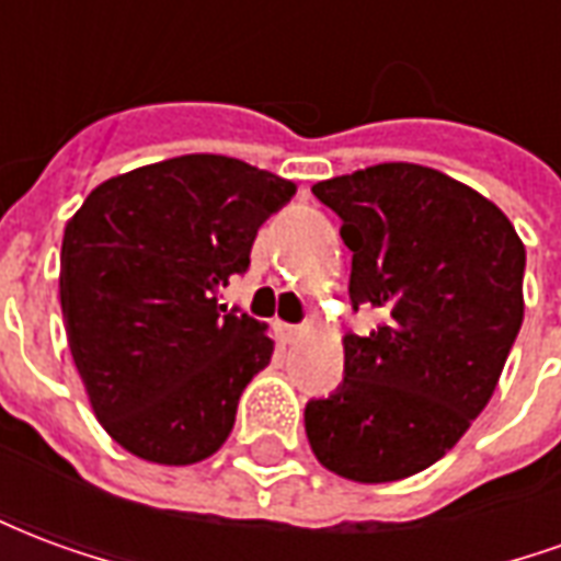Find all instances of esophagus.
Wrapping results in <instances>:
<instances>
[{
	"mask_svg": "<svg viewBox=\"0 0 561 561\" xmlns=\"http://www.w3.org/2000/svg\"><path fill=\"white\" fill-rule=\"evenodd\" d=\"M276 333H279V340L288 342V345L304 336V330L297 328V324H276Z\"/></svg>",
	"mask_w": 561,
	"mask_h": 561,
	"instance_id": "1",
	"label": "esophagus"
}]
</instances>
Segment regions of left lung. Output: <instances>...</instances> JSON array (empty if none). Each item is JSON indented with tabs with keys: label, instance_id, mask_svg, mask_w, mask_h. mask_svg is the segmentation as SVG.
<instances>
[{
	"label": "left lung",
	"instance_id": "left-lung-1",
	"mask_svg": "<svg viewBox=\"0 0 561 561\" xmlns=\"http://www.w3.org/2000/svg\"><path fill=\"white\" fill-rule=\"evenodd\" d=\"M342 219L354 309L345 378L306 405V438L333 474L390 483L430 469L493 397L523 324L526 245L493 201L423 164L388 161L312 185Z\"/></svg>",
	"mask_w": 561,
	"mask_h": 561
}]
</instances>
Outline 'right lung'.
Segmentation results:
<instances>
[{
  "instance_id": "add662e5",
  "label": "right lung",
  "mask_w": 561,
  "mask_h": 561,
  "mask_svg": "<svg viewBox=\"0 0 561 561\" xmlns=\"http://www.w3.org/2000/svg\"><path fill=\"white\" fill-rule=\"evenodd\" d=\"M297 192L228 156H176L95 185L68 219L59 304L104 433L159 466L213 457L270 364L267 324L221 316L257 228Z\"/></svg>"
}]
</instances>
